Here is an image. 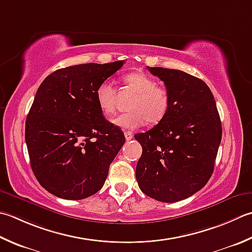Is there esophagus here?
Returning <instances> with one entry per match:
<instances>
[{
  "label": "esophagus",
  "instance_id": "1",
  "mask_svg": "<svg viewBox=\"0 0 252 252\" xmlns=\"http://www.w3.org/2000/svg\"><path fill=\"white\" fill-rule=\"evenodd\" d=\"M125 136H126V141H131V140L133 139V133L127 131V132L125 133Z\"/></svg>",
  "mask_w": 252,
  "mask_h": 252
}]
</instances>
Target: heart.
<instances>
[{
  "instance_id": "b5f03b06",
  "label": "heart",
  "mask_w": 252,
  "mask_h": 252,
  "mask_svg": "<svg viewBox=\"0 0 252 252\" xmlns=\"http://www.w3.org/2000/svg\"><path fill=\"white\" fill-rule=\"evenodd\" d=\"M126 90L135 96L130 103V112L112 119V123L123 130H134L144 125H157L165 119L171 106L170 92L156 85L154 77L143 72H133L123 77ZM118 93L110 83L103 82L96 90V102L103 115L116 111Z\"/></svg>"
}]
</instances>
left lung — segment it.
<instances>
[{"label":"left lung","mask_w":252,"mask_h":252,"mask_svg":"<svg viewBox=\"0 0 252 252\" xmlns=\"http://www.w3.org/2000/svg\"><path fill=\"white\" fill-rule=\"evenodd\" d=\"M170 92L165 119L135 134L142 145L135 177L143 193L166 203L189 198L208 184L221 140L214 96L200 78L179 70L147 66Z\"/></svg>","instance_id":"obj_1"}]
</instances>
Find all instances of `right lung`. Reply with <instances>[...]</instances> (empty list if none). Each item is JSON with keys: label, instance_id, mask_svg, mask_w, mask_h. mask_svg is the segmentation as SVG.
I'll return each instance as SVG.
<instances>
[{"label": "right lung", "instance_id": "add662e5", "mask_svg": "<svg viewBox=\"0 0 252 252\" xmlns=\"http://www.w3.org/2000/svg\"><path fill=\"white\" fill-rule=\"evenodd\" d=\"M125 61L60 68L39 86L26 119L25 140L39 184L65 200L99 191L126 142L120 127L103 118L96 90Z\"/></svg>", "mask_w": 252, "mask_h": 252}]
</instances>
